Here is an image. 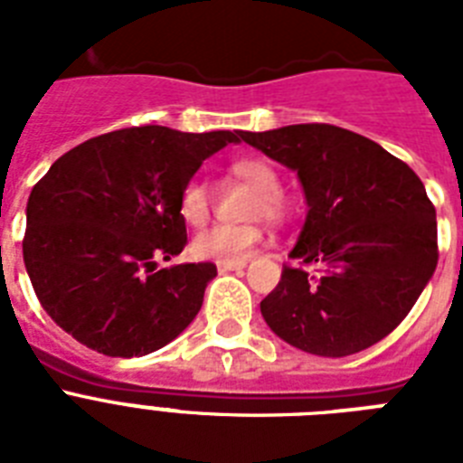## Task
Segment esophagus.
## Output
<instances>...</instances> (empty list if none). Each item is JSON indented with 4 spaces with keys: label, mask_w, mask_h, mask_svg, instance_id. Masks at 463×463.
<instances>
[{
    "label": "esophagus",
    "mask_w": 463,
    "mask_h": 463,
    "mask_svg": "<svg viewBox=\"0 0 463 463\" xmlns=\"http://www.w3.org/2000/svg\"><path fill=\"white\" fill-rule=\"evenodd\" d=\"M247 261H216V269L223 274V271H238V269H245Z\"/></svg>",
    "instance_id": "34e87169"
}]
</instances>
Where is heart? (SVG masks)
<instances>
[{
  "mask_svg": "<svg viewBox=\"0 0 463 463\" xmlns=\"http://www.w3.org/2000/svg\"><path fill=\"white\" fill-rule=\"evenodd\" d=\"M235 180L245 182L254 189L250 216H264L269 221H283L288 213V199L281 192V177L267 158L242 156L228 165ZM180 213L189 225L206 223L211 213V189L202 177H189L180 189ZM261 242V228L247 225H216L199 232L192 242L196 257L216 261H242Z\"/></svg>",
  "mask_w": 463,
  "mask_h": 463,
  "instance_id": "heart-1",
  "label": "heart"
}]
</instances>
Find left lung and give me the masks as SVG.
<instances>
[{
  "mask_svg": "<svg viewBox=\"0 0 463 463\" xmlns=\"http://www.w3.org/2000/svg\"><path fill=\"white\" fill-rule=\"evenodd\" d=\"M296 170L307 218L261 317L300 351L344 358L403 322L438 267V221L420 177L367 137L334 125L242 132Z\"/></svg>",
  "mask_w": 463,
  "mask_h": 463,
  "instance_id": "left-lung-1",
  "label": "left lung"
}]
</instances>
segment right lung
Masks as SVG:
<instances>
[{
    "label": "right lung",
    "instance_id": "1",
    "mask_svg": "<svg viewBox=\"0 0 463 463\" xmlns=\"http://www.w3.org/2000/svg\"><path fill=\"white\" fill-rule=\"evenodd\" d=\"M240 139L129 127L54 160L28 196L24 261L57 326L110 358L154 353L187 329L216 264L156 267L187 245L182 184Z\"/></svg>",
    "mask_w": 463,
    "mask_h": 463
}]
</instances>
